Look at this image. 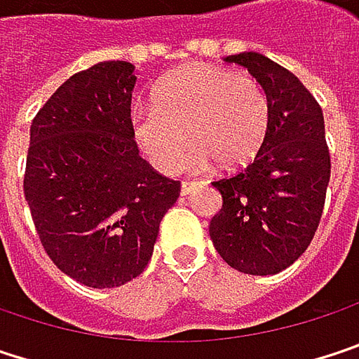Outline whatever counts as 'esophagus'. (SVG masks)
<instances>
[{
	"instance_id": "1",
	"label": "esophagus",
	"mask_w": 359,
	"mask_h": 359,
	"mask_svg": "<svg viewBox=\"0 0 359 359\" xmlns=\"http://www.w3.org/2000/svg\"><path fill=\"white\" fill-rule=\"evenodd\" d=\"M197 187H199V180H182V184H180V193H182V195H189V193H193Z\"/></svg>"
}]
</instances>
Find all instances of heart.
<instances>
[{
  "instance_id": "heart-1",
  "label": "heart",
  "mask_w": 359,
  "mask_h": 359,
  "mask_svg": "<svg viewBox=\"0 0 359 359\" xmlns=\"http://www.w3.org/2000/svg\"><path fill=\"white\" fill-rule=\"evenodd\" d=\"M270 116V97L257 79L193 64L156 87L151 108L133 111V135L149 162L166 175L180 168L187 141L193 145L187 158L191 168L216 162L233 170L259 151Z\"/></svg>"
}]
</instances>
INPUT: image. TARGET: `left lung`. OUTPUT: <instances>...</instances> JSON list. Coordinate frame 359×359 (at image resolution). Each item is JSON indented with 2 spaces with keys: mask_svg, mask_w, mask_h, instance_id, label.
Returning a JSON list of instances; mask_svg holds the SVG:
<instances>
[{
  "mask_svg": "<svg viewBox=\"0 0 359 359\" xmlns=\"http://www.w3.org/2000/svg\"><path fill=\"white\" fill-rule=\"evenodd\" d=\"M226 62L248 68L270 97V130L245 168L216 179L222 208L210 222L220 257L245 274H276L312 243L330 179L323 108L302 81L262 53Z\"/></svg>",
  "mask_w": 359,
  "mask_h": 359,
  "instance_id": "obj_1",
  "label": "left lung"
}]
</instances>
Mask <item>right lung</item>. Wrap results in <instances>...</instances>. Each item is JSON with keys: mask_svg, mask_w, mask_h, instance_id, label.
<instances>
[{"mask_svg": "<svg viewBox=\"0 0 359 359\" xmlns=\"http://www.w3.org/2000/svg\"><path fill=\"white\" fill-rule=\"evenodd\" d=\"M133 70L116 60L72 74L31 124L25 199L36 235L64 274L93 289L143 272L180 195V180L139 156Z\"/></svg>", "mask_w": 359, "mask_h": 359, "instance_id": "add662e5", "label": "right lung"}]
</instances>
